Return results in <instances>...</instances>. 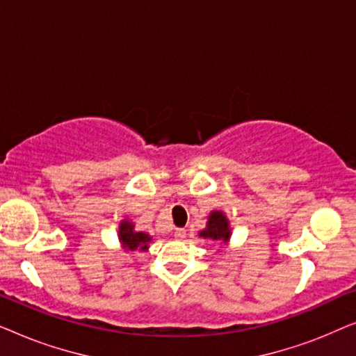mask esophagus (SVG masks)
Here are the masks:
<instances>
[{"mask_svg":"<svg viewBox=\"0 0 356 356\" xmlns=\"http://www.w3.org/2000/svg\"><path fill=\"white\" fill-rule=\"evenodd\" d=\"M175 238H177V240H183L184 236H186V232L183 230V228H175Z\"/></svg>","mask_w":356,"mask_h":356,"instance_id":"1","label":"esophagus"}]
</instances>
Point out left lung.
I'll use <instances>...</instances> for the list:
<instances>
[{
  "instance_id": "left-lung-1",
  "label": "left lung",
  "mask_w": 356,
  "mask_h": 356,
  "mask_svg": "<svg viewBox=\"0 0 356 356\" xmlns=\"http://www.w3.org/2000/svg\"><path fill=\"white\" fill-rule=\"evenodd\" d=\"M199 236L227 243L228 238H230V228H228V220L225 216H223V212H212L211 216H209L207 228L199 233Z\"/></svg>"
}]
</instances>
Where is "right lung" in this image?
Listing matches in <instances>:
<instances>
[{
  "label": "right lung",
  "mask_w": 356,
  "mask_h": 356,
  "mask_svg": "<svg viewBox=\"0 0 356 356\" xmlns=\"http://www.w3.org/2000/svg\"><path fill=\"white\" fill-rule=\"evenodd\" d=\"M120 241L123 243L124 250H147L150 236L144 232H134V225L128 220L121 222L120 225Z\"/></svg>",
  "instance_id": "1"
}]
</instances>
